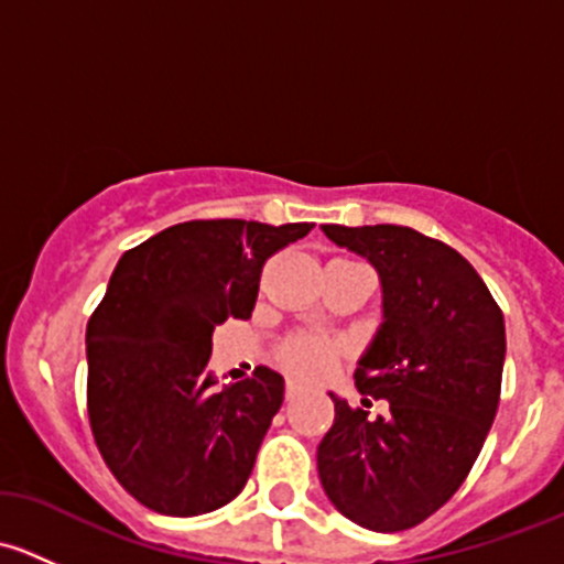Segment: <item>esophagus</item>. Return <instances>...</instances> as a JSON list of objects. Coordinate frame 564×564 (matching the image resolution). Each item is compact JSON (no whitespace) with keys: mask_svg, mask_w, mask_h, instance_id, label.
<instances>
[{"mask_svg":"<svg viewBox=\"0 0 564 564\" xmlns=\"http://www.w3.org/2000/svg\"><path fill=\"white\" fill-rule=\"evenodd\" d=\"M300 392H303V384L294 382V379H289V382H286V401H292V398H297Z\"/></svg>","mask_w":564,"mask_h":564,"instance_id":"esophagus-1","label":"esophagus"}]
</instances>
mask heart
Returning <instances> with one entry per match:
<instances>
[{
	"label": "heart",
	"mask_w": 564,
	"mask_h": 564,
	"mask_svg": "<svg viewBox=\"0 0 564 564\" xmlns=\"http://www.w3.org/2000/svg\"><path fill=\"white\" fill-rule=\"evenodd\" d=\"M335 355H338V344L318 335H300L281 349L283 366L292 368L300 377H322L333 366Z\"/></svg>",
	"instance_id": "b5f03b06"
}]
</instances>
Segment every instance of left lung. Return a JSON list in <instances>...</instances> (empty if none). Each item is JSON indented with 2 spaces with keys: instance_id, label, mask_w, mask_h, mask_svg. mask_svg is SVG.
Returning <instances> with one entry per match:
<instances>
[{
  "instance_id": "left-lung-1",
  "label": "left lung",
  "mask_w": 564,
  "mask_h": 564,
  "mask_svg": "<svg viewBox=\"0 0 564 564\" xmlns=\"http://www.w3.org/2000/svg\"><path fill=\"white\" fill-rule=\"evenodd\" d=\"M324 235L366 256L382 281V327L355 371L377 420L333 395L316 453L329 502L373 532L417 527L469 475L497 417L505 316L475 267L409 226H335ZM371 406V401H362Z\"/></svg>"
}]
</instances>
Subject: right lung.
<instances>
[{"label":"right lung","mask_w":564,"mask_h":564,"mask_svg":"<svg viewBox=\"0 0 564 564\" xmlns=\"http://www.w3.org/2000/svg\"><path fill=\"white\" fill-rule=\"evenodd\" d=\"M314 224L187 220L117 261L87 324V409L119 486L176 519L213 513L246 488L283 403V377L218 388L213 329L248 318L261 267Z\"/></svg>","instance_id":"1"}]
</instances>
